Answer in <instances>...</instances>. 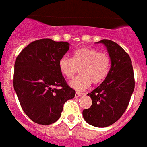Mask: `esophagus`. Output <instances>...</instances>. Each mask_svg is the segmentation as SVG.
Returning <instances> with one entry per match:
<instances>
[{
  "mask_svg": "<svg viewBox=\"0 0 147 147\" xmlns=\"http://www.w3.org/2000/svg\"><path fill=\"white\" fill-rule=\"evenodd\" d=\"M81 95H82V94H81V93H78V92H76V94H75L76 98H78V97H80Z\"/></svg>",
  "mask_w": 147,
  "mask_h": 147,
  "instance_id": "34e87169",
  "label": "esophagus"
}]
</instances>
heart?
<instances>
[{
    "label": "heart",
    "instance_id": "heart-1",
    "mask_svg": "<svg viewBox=\"0 0 147 147\" xmlns=\"http://www.w3.org/2000/svg\"><path fill=\"white\" fill-rule=\"evenodd\" d=\"M110 65L111 59L108 55L89 47L76 49L72 59L62 56L59 61L61 73L68 78H73L80 69L82 76L69 82V85L77 92L88 89L92 82H102L108 75Z\"/></svg>",
    "mask_w": 147,
    "mask_h": 147
}]
</instances>
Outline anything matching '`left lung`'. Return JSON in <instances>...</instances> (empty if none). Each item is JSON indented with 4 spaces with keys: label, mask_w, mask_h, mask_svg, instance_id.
Listing matches in <instances>:
<instances>
[{
    "label": "left lung",
    "mask_w": 147,
    "mask_h": 147,
    "mask_svg": "<svg viewBox=\"0 0 147 147\" xmlns=\"http://www.w3.org/2000/svg\"><path fill=\"white\" fill-rule=\"evenodd\" d=\"M109 53L111 66L105 81L88 95L92 106L82 112L85 121L97 127L115 123L125 112L134 90L132 62L124 49L111 40H102Z\"/></svg>",
    "instance_id": "8db88e82"
}]
</instances>
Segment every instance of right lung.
<instances>
[{
    "mask_svg": "<svg viewBox=\"0 0 147 147\" xmlns=\"http://www.w3.org/2000/svg\"><path fill=\"white\" fill-rule=\"evenodd\" d=\"M69 49V42L42 39L30 43L16 59L15 92L23 111L38 124L55 123L65 103L75 97V90L67 85L59 67Z\"/></svg>",
    "mask_w": 147,
    "mask_h": 147,
    "instance_id": "add662e5",
    "label": "right lung"
}]
</instances>
